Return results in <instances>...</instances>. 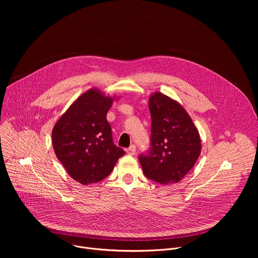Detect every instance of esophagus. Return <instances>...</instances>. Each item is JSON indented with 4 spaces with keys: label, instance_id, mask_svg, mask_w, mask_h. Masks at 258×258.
Segmentation results:
<instances>
[{
    "label": "esophagus",
    "instance_id": "esophagus-1",
    "mask_svg": "<svg viewBox=\"0 0 258 258\" xmlns=\"http://www.w3.org/2000/svg\"><path fill=\"white\" fill-rule=\"evenodd\" d=\"M126 153L128 155H135L136 154V146L135 145H132L130 148L126 149Z\"/></svg>",
    "mask_w": 258,
    "mask_h": 258
}]
</instances>
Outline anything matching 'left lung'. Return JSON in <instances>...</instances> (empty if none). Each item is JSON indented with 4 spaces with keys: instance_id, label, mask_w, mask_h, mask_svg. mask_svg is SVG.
Wrapping results in <instances>:
<instances>
[{
    "instance_id": "1",
    "label": "left lung",
    "mask_w": 258,
    "mask_h": 258,
    "mask_svg": "<svg viewBox=\"0 0 258 258\" xmlns=\"http://www.w3.org/2000/svg\"><path fill=\"white\" fill-rule=\"evenodd\" d=\"M151 149L140 155L144 174L162 185L180 181L201 153V140L192 118L177 101L155 92L149 98Z\"/></svg>"
}]
</instances>
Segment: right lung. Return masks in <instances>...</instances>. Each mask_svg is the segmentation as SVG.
Listing matches in <instances>:
<instances>
[{
  "instance_id": "add662e5",
  "label": "right lung",
  "mask_w": 258,
  "mask_h": 258,
  "mask_svg": "<svg viewBox=\"0 0 258 258\" xmlns=\"http://www.w3.org/2000/svg\"><path fill=\"white\" fill-rule=\"evenodd\" d=\"M115 97L90 89L73 102L52 131L57 158L67 173L84 186L108 176L125 152L112 141L107 112Z\"/></svg>"
}]
</instances>
